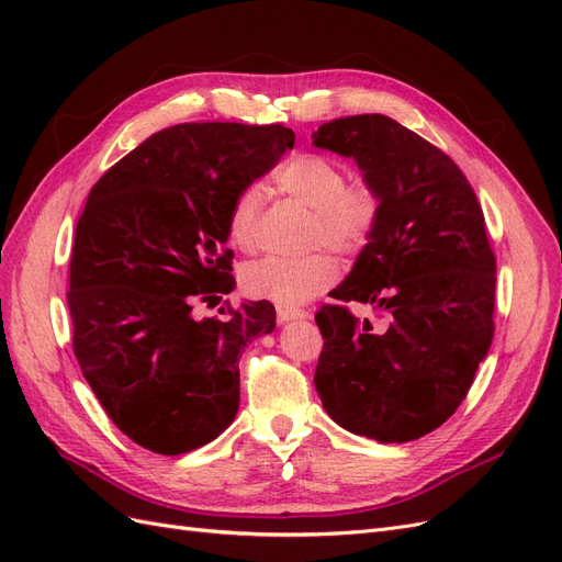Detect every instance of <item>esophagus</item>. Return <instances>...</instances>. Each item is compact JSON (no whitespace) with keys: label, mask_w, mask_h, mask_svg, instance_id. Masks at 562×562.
I'll use <instances>...</instances> for the list:
<instances>
[{"label":"esophagus","mask_w":562,"mask_h":562,"mask_svg":"<svg viewBox=\"0 0 562 562\" xmlns=\"http://www.w3.org/2000/svg\"><path fill=\"white\" fill-rule=\"evenodd\" d=\"M297 318H307V312H302V310H288V307H279V310H277V321H279V323L297 321Z\"/></svg>","instance_id":"esophagus-1"}]
</instances>
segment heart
<instances>
[{
  "instance_id": "b5f03b06",
  "label": "heart",
  "mask_w": 562,
  "mask_h": 562,
  "mask_svg": "<svg viewBox=\"0 0 562 562\" xmlns=\"http://www.w3.org/2000/svg\"><path fill=\"white\" fill-rule=\"evenodd\" d=\"M279 190L314 211L312 241L339 252L361 250L378 229L382 199L368 182H347V171L323 155H297L277 173ZM265 192L246 184L234 196L227 227L232 241L250 250L258 244V220ZM337 262L328 252L307 258H271L248 262L241 269V288L248 297L274 302L279 307H300L335 283Z\"/></svg>"
}]
</instances>
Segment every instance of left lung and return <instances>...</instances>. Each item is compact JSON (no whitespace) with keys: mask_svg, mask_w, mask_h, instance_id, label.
<instances>
[{"mask_svg":"<svg viewBox=\"0 0 562 562\" xmlns=\"http://www.w3.org/2000/svg\"><path fill=\"white\" fill-rule=\"evenodd\" d=\"M312 140L351 157L382 199L375 234L330 297L389 316L375 330L342 304L321 307L314 384L342 429L407 443L457 411L492 345L497 267L485 217L459 166L391 116L335 119Z\"/></svg>","mask_w":562,"mask_h":562,"instance_id":"obj_1","label":"left lung"}]
</instances>
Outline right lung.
<instances>
[{
	"mask_svg": "<svg viewBox=\"0 0 562 562\" xmlns=\"http://www.w3.org/2000/svg\"><path fill=\"white\" fill-rule=\"evenodd\" d=\"M293 145L281 124H178L93 184L70 260L72 347L110 419L145 450H196L239 411L241 351L277 328L274 304L223 318L192 307L234 291L232 201Z\"/></svg>",
	"mask_w": 562,
	"mask_h": 562,
	"instance_id": "right-lung-1",
	"label": "right lung"
}]
</instances>
